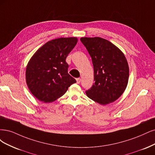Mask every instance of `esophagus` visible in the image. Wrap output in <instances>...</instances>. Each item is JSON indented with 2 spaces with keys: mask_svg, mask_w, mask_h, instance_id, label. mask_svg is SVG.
<instances>
[{
  "mask_svg": "<svg viewBox=\"0 0 155 155\" xmlns=\"http://www.w3.org/2000/svg\"><path fill=\"white\" fill-rule=\"evenodd\" d=\"M76 80H77V84H80V82H81V79L80 78H77Z\"/></svg>",
  "mask_w": 155,
  "mask_h": 155,
  "instance_id": "esophagus-1",
  "label": "esophagus"
}]
</instances>
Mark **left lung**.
Returning a JSON list of instances; mask_svg holds the SVG:
<instances>
[{"label":"left lung","instance_id":"8db88e82","mask_svg":"<svg viewBox=\"0 0 155 155\" xmlns=\"http://www.w3.org/2000/svg\"><path fill=\"white\" fill-rule=\"evenodd\" d=\"M81 41L91 57L94 69L92 87L87 96L101 105L115 101L126 89L129 67L123 53L106 39L82 37Z\"/></svg>","mask_w":155,"mask_h":155}]
</instances>
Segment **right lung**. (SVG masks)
<instances>
[{"label":"right lung","instance_id":"right-lung-1","mask_svg":"<svg viewBox=\"0 0 155 155\" xmlns=\"http://www.w3.org/2000/svg\"><path fill=\"white\" fill-rule=\"evenodd\" d=\"M77 43L76 37L52 40L38 49L30 59L26 68V83L39 101L53 102L77 82L68 73L69 65L66 61Z\"/></svg>","mask_w":155,"mask_h":155}]
</instances>
